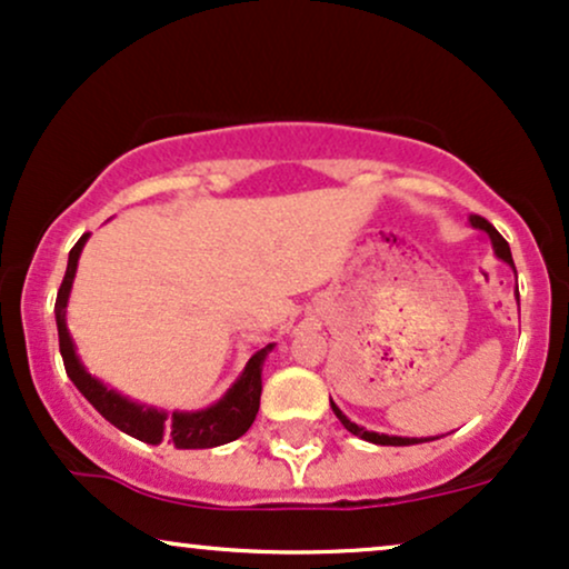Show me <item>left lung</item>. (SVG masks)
Here are the masks:
<instances>
[{
  "mask_svg": "<svg viewBox=\"0 0 569 569\" xmlns=\"http://www.w3.org/2000/svg\"><path fill=\"white\" fill-rule=\"evenodd\" d=\"M469 223H472V229H480V231H486V234L490 237V244H493V252H496V258H499V261H503V263H509V266H511V271L517 273V269H515V261H511V250H509V242L503 240V237L499 234V231L493 229V223H488L486 219H480V216H472V219H469ZM515 296H517V303H520V292H515ZM329 406H332L335 417L340 419L342 427H346L348 432L359 435L361 440H369V443H375V446H417V443H430V440H438V438H401V435H385V432L367 430V427H361V425L350 422V419L346 417V413L340 411V406L335 403L332 398H329Z\"/></svg>",
  "mask_w": 569,
  "mask_h": 569,
  "instance_id": "1",
  "label": "left lung"
}]
</instances>
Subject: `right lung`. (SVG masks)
Listing matches in <instances>:
<instances>
[{"label": "right lung", "instance_id": "add662e5", "mask_svg": "<svg viewBox=\"0 0 569 569\" xmlns=\"http://www.w3.org/2000/svg\"><path fill=\"white\" fill-rule=\"evenodd\" d=\"M87 240L89 234H83L81 240L73 244V250L68 252V269L58 290V303H54V321H58L62 363H66L70 382L79 388L81 396L87 398L110 425H116L121 432L150 446H158L166 440V443L177 448H216L231 443V440H237L240 435L248 432L250 425L256 422L258 406H261V371L266 356L273 350V342L250 356L242 375L231 382V388L223 392L219 401L198 411H166L158 409V406L139 403L134 398L118 392L116 388H108V385L97 380L94 375H89V369L83 367L79 353H76V342L70 338V329L66 321L70 287H73L76 269H79V258Z\"/></svg>", "mask_w": 569, "mask_h": 569}]
</instances>
